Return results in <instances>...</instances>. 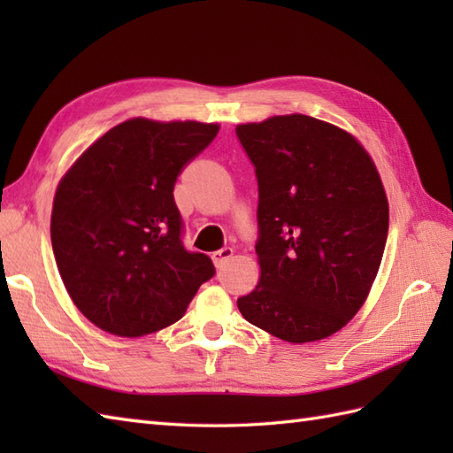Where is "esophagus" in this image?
<instances>
[{"mask_svg": "<svg viewBox=\"0 0 453 453\" xmlns=\"http://www.w3.org/2000/svg\"><path fill=\"white\" fill-rule=\"evenodd\" d=\"M232 257H234V249L226 247V249H221V251H216L214 255H211V263H214V266L219 271V268H224L229 261H232Z\"/></svg>", "mask_w": 453, "mask_h": 453, "instance_id": "obj_1", "label": "esophagus"}]
</instances>
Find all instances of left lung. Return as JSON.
I'll list each match as a JSON object with an SVG mask.
<instances>
[{
    "label": "left lung",
    "mask_w": 453,
    "mask_h": 453,
    "mask_svg": "<svg viewBox=\"0 0 453 453\" xmlns=\"http://www.w3.org/2000/svg\"><path fill=\"white\" fill-rule=\"evenodd\" d=\"M258 182L261 278L237 300L249 323L303 344L341 331L378 276L389 204L370 153L307 114L237 124Z\"/></svg>",
    "instance_id": "1"
}]
</instances>
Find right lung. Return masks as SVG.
Returning a JSON list of instances; mask_svg holds the SVG:
<instances>
[{
  "label": "right lung",
  "instance_id": "right-lung-1",
  "mask_svg": "<svg viewBox=\"0 0 453 453\" xmlns=\"http://www.w3.org/2000/svg\"><path fill=\"white\" fill-rule=\"evenodd\" d=\"M218 122L128 119L58 182L50 237L75 307L104 333L138 339L185 315L214 265L180 243L175 180Z\"/></svg>",
  "mask_w": 453,
  "mask_h": 453
}]
</instances>
